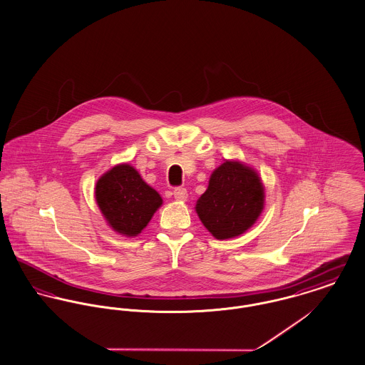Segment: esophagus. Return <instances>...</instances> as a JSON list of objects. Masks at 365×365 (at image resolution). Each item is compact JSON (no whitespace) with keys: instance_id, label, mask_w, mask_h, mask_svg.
Returning <instances> with one entry per match:
<instances>
[{"instance_id":"1","label":"esophagus","mask_w":365,"mask_h":365,"mask_svg":"<svg viewBox=\"0 0 365 365\" xmlns=\"http://www.w3.org/2000/svg\"><path fill=\"white\" fill-rule=\"evenodd\" d=\"M188 197V192L185 188H175L174 190V199L180 202H185Z\"/></svg>"}]
</instances>
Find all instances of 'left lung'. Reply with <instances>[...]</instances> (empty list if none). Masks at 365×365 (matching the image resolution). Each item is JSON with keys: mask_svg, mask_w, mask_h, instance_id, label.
Here are the masks:
<instances>
[{"mask_svg": "<svg viewBox=\"0 0 365 365\" xmlns=\"http://www.w3.org/2000/svg\"><path fill=\"white\" fill-rule=\"evenodd\" d=\"M264 200L259 173L237 159H224L212 173L195 210L206 230L222 241L240 237L253 227L264 209Z\"/></svg>", "mask_w": 365, "mask_h": 365, "instance_id": "1", "label": "left lung"}]
</instances>
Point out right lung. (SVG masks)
<instances>
[{
	"label": "right lung",
	"mask_w": 365,
	"mask_h": 365,
	"mask_svg": "<svg viewBox=\"0 0 365 365\" xmlns=\"http://www.w3.org/2000/svg\"><path fill=\"white\" fill-rule=\"evenodd\" d=\"M96 200L108 225L128 238L141 234L163 203L159 192L128 163H119L98 178Z\"/></svg>",
	"instance_id": "add662e5"
}]
</instances>
